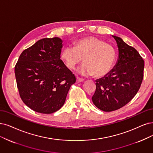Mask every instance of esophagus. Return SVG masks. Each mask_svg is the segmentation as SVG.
<instances>
[{"label": "esophagus", "mask_w": 153, "mask_h": 153, "mask_svg": "<svg viewBox=\"0 0 153 153\" xmlns=\"http://www.w3.org/2000/svg\"><path fill=\"white\" fill-rule=\"evenodd\" d=\"M77 81H78V82H83V81H84V79H83L82 78L79 77H77Z\"/></svg>", "instance_id": "1"}]
</instances>
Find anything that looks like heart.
Segmentation results:
<instances>
[{
	"label": "heart",
	"instance_id": "1",
	"mask_svg": "<svg viewBox=\"0 0 153 153\" xmlns=\"http://www.w3.org/2000/svg\"><path fill=\"white\" fill-rule=\"evenodd\" d=\"M61 58L69 69H75L84 60L78 72L84 76L103 77L111 70L116 59V51L102 39L89 36L78 39L74 47L67 46L61 53Z\"/></svg>",
	"mask_w": 153,
	"mask_h": 153
}]
</instances>
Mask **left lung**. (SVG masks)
<instances>
[{
    "instance_id": "obj_1",
    "label": "left lung",
    "mask_w": 153,
    "mask_h": 153,
    "mask_svg": "<svg viewBox=\"0 0 153 153\" xmlns=\"http://www.w3.org/2000/svg\"><path fill=\"white\" fill-rule=\"evenodd\" d=\"M118 48V60L109 73L96 80L94 105L104 111L120 109L138 92L144 77V61L134 47L112 36Z\"/></svg>"
}]
</instances>
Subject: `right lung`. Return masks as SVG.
Returning a JSON list of instances; mask_svg holds the SVG:
<instances>
[{"mask_svg": "<svg viewBox=\"0 0 153 153\" xmlns=\"http://www.w3.org/2000/svg\"><path fill=\"white\" fill-rule=\"evenodd\" d=\"M62 42L58 37L39 39L21 53L15 65L20 97L35 111L50 114L59 110L76 81L60 59Z\"/></svg>", "mask_w": 153, "mask_h": 153, "instance_id": "add662e5", "label": "right lung"}]
</instances>
